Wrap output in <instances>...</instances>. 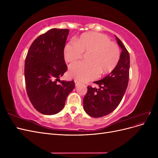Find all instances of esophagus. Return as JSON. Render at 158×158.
<instances>
[{
    "instance_id": "esophagus-1",
    "label": "esophagus",
    "mask_w": 158,
    "mask_h": 158,
    "mask_svg": "<svg viewBox=\"0 0 158 158\" xmlns=\"http://www.w3.org/2000/svg\"><path fill=\"white\" fill-rule=\"evenodd\" d=\"M74 83H75V85H76V86H77V85L79 84V81H78L77 80H74Z\"/></svg>"
}]
</instances>
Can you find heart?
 I'll return each mask as SVG.
<instances>
[{
	"label": "heart",
	"instance_id": "1",
	"mask_svg": "<svg viewBox=\"0 0 158 158\" xmlns=\"http://www.w3.org/2000/svg\"><path fill=\"white\" fill-rule=\"evenodd\" d=\"M84 52H90L89 62H80L70 66V74L80 81L92 80L99 74H106L116 68L121 58L118 45L109 37L98 32L83 33L75 42L70 41L63 49L65 60L74 63L83 57Z\"/></svg>",
	"mask_w": 158,
	"mask_h": 158
}]
</instances>
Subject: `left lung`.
Instances as JSON below:
<instances>
[{
	"mask_svg": "<svg viewBox=\"0 0 158 158\" xmlns=\"http://www.w3.org/2000/svg\"><path fill=\"white\" fill-rule=\"evenodd\" d=\"M116 40L122 49L117 66L104 78L94 82L99 89L88 86L84 98V111L92 117H104L113 112L121 102L128 86L130 55L121 41L117 37Z\"/></svg>",
	"mask_w": 158,
	"mask_h": 158,
	"instance_id": "left-lung-1",
	"label": "left lung"
}]
</instances>
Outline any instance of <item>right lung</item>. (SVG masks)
<instances>
[{
    "mask_svg": "<svg viewBox=\"0 0 158 158\" xmlns=\"http://www.w3.org/2000/svg\"><path fill=\"white\" fill-rule=\"evenodd\" d=\"M69 32L68 29L52 28L40 35L31 44L26 57L24 76L28 98L37 111L44 114L60 111L75 86L74 80H59L67 70L63 49Z\"/></svg>",
    "mask_w": 158,
    "mask_h": 158,
    "instance_id": "obj_1",
    "label": "right lung"
}]
</instances>
